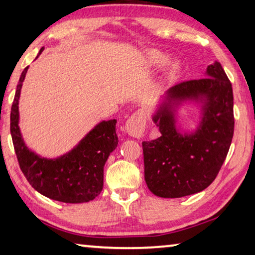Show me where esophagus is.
<instances>
[{"mask_svg":"<svg viewBox=\"0 0 255 255\" xmlns=\"http://www.w3.org/2000/svg\"><path fill=\"white\" fill-rule=\"evenodd\" d=\"M145 126H146V112L143 109H139L135 113H132L130 118L127 120L125 128H126L128 135L139 138L145 130Z\"/></svg>","mask_w":255,"mask_h":255,"instance_id":"obj_1","label":"esophagus"}]
</instances>
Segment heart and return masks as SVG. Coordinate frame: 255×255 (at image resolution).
Wrapping results in <instances>:
<instances>
[{
  "label": "heart",
  "mask_w": 255,
  "mask_h": 255,
  "mask_svg": "<svg viewBox=\"0 0 255 255\" xmlns=\"http://www.w3.org/2000/svg\"><path fill=\"white\" fill-rule=\"evenodd\" d=\"M164 55L162 53H160V52H151V53H149V62L154 64V66H159V64L164 61ZM178 68L179 63L176 61H171L168 64V69L170 71V74H175V72L178 70Z\"/></svg>",
  "instance_id": "heart-1"
}]
</instances>
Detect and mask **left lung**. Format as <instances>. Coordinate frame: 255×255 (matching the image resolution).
<instances>
[{
  "instance_id": "8db88e82",
  "label": "left lung",
  "mask_w": 255,
  "mask_h": 255,
  "mask_svg": "<svg viewBox=\"0 0 255 255\" xmlns=\"http://www.w3.org/2000/svg\"><path fill=\"white\" fill-rule=\"evenodd\" d=\"M186 99L205 101L204 118L193 134L174 126L173 107ZM159 138L143 142L144 176L149 191L160 197H183L203 191L216 179L234 135L233 88L221 64L208 67L207 78L171 87L153 117Z\"/></svg>"
}]
</instances>
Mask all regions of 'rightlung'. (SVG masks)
Wrapping results in <instances>:
<instances>
[{
    "instance_id": "obj_1",
    "label": "right lung",
    "mask_w": 255,
    "mask_h": 255,
    "mask_svg": "<svg viewBox=\"0 0 255 255\" xmlns=\"http://www.w3.org/2000/svg\"><path fill=\"white\" fill-rule=\"evenodd\" d=\"M44 47L40 48L42 53ZM38 56V55H37ZM28 67L20 76L11 108L10 131L19 167L26 179L42 195L64 203L94 200L103 188V168L118 145L117 120L100 123L69 153L58 159H44L28 148L20 134L19 98Z\"/></svg>"
}]
</instances>
